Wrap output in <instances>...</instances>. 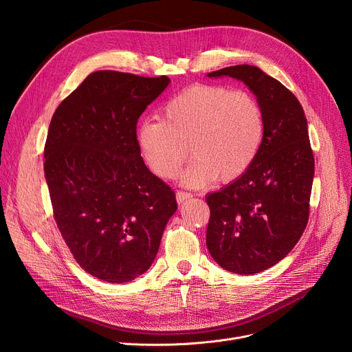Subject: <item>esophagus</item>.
Masks as SVG:
<instances>
[{
    "mask_svg": "<svg viewBox=\"0 0 352 352\" xmlns=\"http://www.w3.org/2000/svg\"><path fill=\"white\" fill-rule=\"evenodd\" d=\"M175 197H177V202H178V204H181V202H184V201L190 199V198L192 197V194H190V192H186V191H177Z\"/></svg>",
    "mask_w": 352,
    "mask_h": 352,
    "instance_id": "esophagus-1",
    "label": "esophagus"
}]
</instances>
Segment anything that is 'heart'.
<instances>
[{"label": "heart", "instance_id": "heart-1", "mask_svg": "<svg viewBox=\"0 0 352 352\" xmlns=\"http://www.w3.org/2000/svg\"><path fill=\"white\" fill-rule=\"evenodd\" d=\"M162 121H144L137 129L138 150L160 178L181 174L184 186L206 187L214 178L230 182L245 174L260 154L265 121L261 104L245 91L197 85L179 92L161 111Z\"/></svg>", "mask_w": 352, "mask_h": 352}]
</instances>
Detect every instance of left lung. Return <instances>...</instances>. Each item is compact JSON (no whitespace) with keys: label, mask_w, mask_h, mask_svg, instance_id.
Here are the masks:
<instances>
[{"label":"left lung","mask_w":352,"mask_h":352,"mask_svg":"<svg viewBox=\"0 0 352 352\" xmlns=\"http://www.w3.org/2000/svg\"><path fill=\"white\" fill-rule=\"evenodd\" d=\"M207 77L243 81L264 111V140L250 170L206 197L207 247L215 263L256 274L287 256L308 223L316 166L307 118L297 97L258 67H227Z\"/></svg>","instance_id":"obj_1"}]
</instances>
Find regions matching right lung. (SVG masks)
I'll list each match as a JSON object with an SVG mask.
<instances>
[{"label":"right lung","mask_w":352,"mask_h":352,"mask_svg":"<svg viewBox=\"0 0 352 352\" xmlns=\"http://www.w3.org/2000/svg\"><path fill=\"white\" fill-rule=\"evenodd\" d=\"M168 77L92 72L58 105L44 148L55 223L76 261L107 283H128L151 267L174 191L146 168L137 122Z\"/></svg>","instance_id":"right-lung-1"}]
</instances>
